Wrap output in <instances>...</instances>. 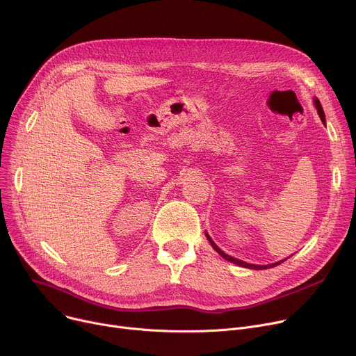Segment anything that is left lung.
Returning <instances> with one entry per match:
<instances>
[{"mask_svg": "<svg viewBox=\"0 0 356 356\" xmlns=\"http://www.w3.org/2000/svg\"><path fill=\"white\" fill-rule=\"evenodd\" d=\"M314 104H316V107H317V111H318V115H320V118H321V121H323V124H325V115H324V110H323V107H321V104H320V101H318V98H316L314 99ZM206 236H207V239L210 241V243H211V246L220 253V255L224 258V259H227V261H229V262H232V264H235V265H239V266H243V268H249V269H257V270H259V269H269V268H275V266H277V265H280V264H283L286 259H283V261H280V262H276V264H272V265H264V266H261V265H250V264H246V262H243V261H239V259H235V258H232V257H229V255H227V253H224L216 243H214V241L210 238V235L209 234H206Z\"/></svg>", "mask_w": 356, "mask_h": 356, "instance_id": "1", "label": "left lung"}]
</instances>
